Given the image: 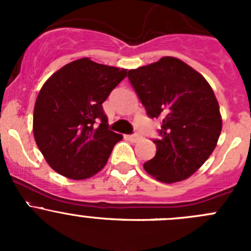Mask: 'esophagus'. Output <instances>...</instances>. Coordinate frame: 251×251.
I'll return each instance as SVG.
<instances>
[{"mask_svg":"<svg viewBox=\"0 0 251 251\" xmlns=\"http://www.w3.org/2000/svg\"><path fill=\"white\" fill-rule=\"evenodd\" d=\"M127 138H128V140H130V141H132V142H138V141H140L141 136L137 135V133H135V135L127 136Z\"/></svg>","mask_w":251,"mask_h":251,"instance_id":"1","label":"esophagus"}]
</instances>
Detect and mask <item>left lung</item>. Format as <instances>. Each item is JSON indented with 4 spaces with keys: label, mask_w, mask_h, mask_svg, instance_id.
<instances>
[{
    "label": "left lung",
    "mask_w": 251,
    "mask_h": 251,
    "mask_svg": "<svg viewBox=\"0 0 251 251\" xmlns=\"http://www.w3.org/2000/svg\"><path fill=\"white\" fill-rule=\"evenodd\" d=\"M128 78L148 115L163 120L160 140L153 141L156 154L144 170L164 183L191 177L211 155L222 130L211 86L175 57L128 70Z\"/></svg>",
    "instance_id": "left-lung-1"
}]
</instances>
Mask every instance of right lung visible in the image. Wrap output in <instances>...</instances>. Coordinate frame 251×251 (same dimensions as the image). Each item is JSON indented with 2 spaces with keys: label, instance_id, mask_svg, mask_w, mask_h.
<instances>
[{
  "label": "right lung",
  "instance_id": "right-lung-1",
  "mask_svg": "<svg viewBox=\"0 0 251 251\" xmlns=\"http://www.w3.org/2000/svg\"><path fill=\"white\" fill-rule=\"evenodd\" d=\"M126 75L127 69L80 58L44 83L35 102L32 131L40 151L55 173L86 179L104 168L123 136L108 130L102 103Z\"/></svg>",
  "mask_w": 251,
  "mask_h": 251
}]
</instances>
